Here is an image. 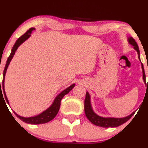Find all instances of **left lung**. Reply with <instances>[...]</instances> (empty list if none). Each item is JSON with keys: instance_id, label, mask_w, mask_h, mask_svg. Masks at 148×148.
Returning <instances> with one entry per match:
<instances>
[{"instance_id": "1", "label": "left lung", "mask_w": 148, "mask_h": 148, "mask_svg": "<svg viewBox=\"0 0 148 148\" xmlns=\"http://www.w3.org/2000/svg\"><path fill=\"white\" fill-rule=\"evenodd\" d=\"M127 41L130 45L133 46L134 49L136 51L137 54H138V59H139L140 63H141L143 82L145 84V86L147 87L148 82H147V85L146 83H145V71H144V67H143V64L141 63V61H140V51H139L138 46L137 45L136 42L135 41L132 37H127ZM84 106H85V108H84L85 114V115H86L87 118L88 119V120L90 121L92 123H93L94 125L99 126V127H118V126L122 125V124L125 123V122H127L135 113V111H134L132 114H130V115L127 116L121 117V118L101 116L98 115L94 111L93 108H92V103H91V97H90V94H89V92L88 91L86 92V96H85Z\"/></svg>"}]
</instances>
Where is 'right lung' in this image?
Segmentation results:
<instances>
[{"label": "right lung", "instance_id": "obj_1", "mask_svg": "<svg viewBox=\"0 0 148 148\" xmlns=\"http://www.w3.org/2000/svg\"><path fill=\"white\" fill-rule=\"evenodd\" d=\"M34 30H35V28L34 27L30 28L29 30H27V31L26 32V33H25L23 36H21L20 38L17 39V40L16 41L15 44H14V45L13 46V47H12L11 54H10V56H9L8 58V60H7L6 65H5V69H4V72H3V85H2V88H3V93H4L5 100H6L7 103H8V105H10V103H9L8 99V97H7L6 93H5V74H6L7 69H8L9 65H10V62H11L12 59L13 58V57L14 56V54H15L16 51L18 48V47L21 45V44L23 43V42L25 41V40H27V39L31 36V34L32 33ZM74 86H75V83H73V84L71 85L70 86H69L68 88H67L66 89H65V90H63L62 92H60V93L56 96V98H55L54 101H53V103H51V106H49L47 109L44 110L43 112H42L41 113L39 114L38 115H36V116H30V117H24V116H21L18 115L14 111V112L18 118L20 119L21 120H22L23 121H24L25 123H27L34 124V125L46 123L52 120V119L56 116L57 113H58V110L60 109V101H61L62 99L64 97V96L66 95L67 94H68L69 92H70L73 88H74ZM0 88H1V92H2L1 82H0ZM5 104H6V103H5Z\"/></svg>", "mask_w": 148, "mask_h": 148}]
</instances>
